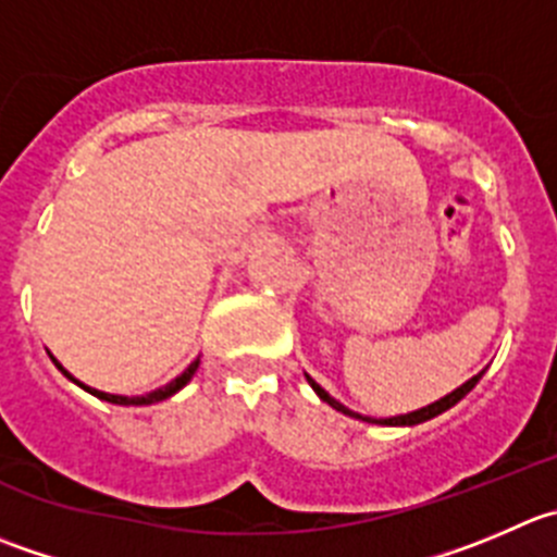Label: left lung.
<instances>
[{
	"instance_id": "obj_1",
	"label": "left lung",
	"mask_w": 557,
	"mask_h": 557,
	"mask_svg": "<svg viewBox=\"0 0 557 557\" xmlns=\"http://www.w3.org/2000/svg\"><path fill=\"white\" fill-rule=\"evenodd\" d=\"M481 374H484V372H479V374H475V377H470L468 383L459 385L457 391H451V394L443 396V399L432 401V405L421 407V410L407 412V416H394V418H369V416H361V412H352V410H349V407H344L342 401L333 399V396L327 394V391L322 388V385H317L314 380L309 377V374H306V380H309V385H311V388H314V394L320 396L322 401H327V405H331L333 410L344 412V416H349V418H361V421H369V423H383V426H416V423H423V421H429V418H434V416H441V412L451 410V407L457 405L459 399H465V396H468L470 391L475 388V383H479V380H481Z\"/></svg>"
}]
</instances>
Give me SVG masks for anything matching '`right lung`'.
Instances as JSON below:
<instances>
[{
    "mask_svg": "<svg viewBox=\"0 0 557 557\" xmlns=\"http://www.w3.org/2000/svg\"><path fill=\"white\" fill-rule=\"evenodd\" d=\"M51 361H54V367L60 369V372L65 374L67 380H73V383H76V385H82L84 391H89V394H92V396H98V399H103V401H111V405H156V401H163V399H169V396H174V394H177V391L183 388V385H188V380L194 377V374H196V369H199V358H196V361L190 363V367L185 369V372L180 374V377H174L172 383H166V385H163V388L152 391V394H145V396H120V394H103V391H98V388H89V385L78 383V380L73 377V374L67 372V369L62 367L60 361H57L54 355H51Z\"/></svg>",
    "mask_w": 557,
    "mask_h": 557,
    "instance_id": "add662e5",
    "label": "right lung"
}]
</instances>
